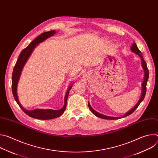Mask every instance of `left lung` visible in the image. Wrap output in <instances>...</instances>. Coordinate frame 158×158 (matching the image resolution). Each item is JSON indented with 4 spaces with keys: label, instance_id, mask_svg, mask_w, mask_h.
Instances as JSON below:
<instances>
[{
    "label": "left lung",
    "instance_id": "8db88e82",
    "mask_svg": "<svg viewBox=\"0 0 158 158\" xmlns=\"http://www.w3.org/2000/svg\"><path fill=\"white\" fill-rule=\"evenodd\" d=\"M131 51L135 53L138 54V56H139L141 58V60H142V67L143 68L144 71V81L142 84V86H143V89H142V94H141V98L139 100V101L138 102V103L136 104V106H135L133 108H132L130 110H129L128 112H127L122 117H110V116H105V115H103L102 114H100L99 113V112H96V110H94L92 107L91 106V105H90L89 102H88V106H89V109L91 110V112H93V113L98 118H102V119H120V118H124V117H126L130 114H131L132 112L136 110L137 109V107L139 106V105L140 104V103L143 101L144 97H145V95H146V84H147V82H148V78H149V71H148V67H147V64H146V62H145V60H144L143 59V57L142 56V53L139 50L137 45L136 44V43H133V44L132 45V47H131Z\"/></svg>",
    "mask_w": 158,
    "mask_h": 158
}]
</instances>
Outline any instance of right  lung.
<instances>
[{"mask_svg":"<svg viewBox=\"0 0 158 158\" xmlns=\"http://www.w3.org/2000/svg\"><path fill=\"white\" fill-rule=\"evenodd\" d=\"M56 31H51L49 32H45L40 35H39L38 37H37L34 40H32L29 46L26 48L24 49L22 51L20 52L17 61L14 66V68L12 73V94L14 96V98L18 104V105L20 106V107L22 109L25 113L28 115L31 118H34L35 119H42V120H47V119H51L54 118H56L61 116L63 112H64L66 105H67V98H68V95L69 93L70 90L72 87V85L69 87L68 91H67L65 98H64V106L59 109V110H52V109H36L32 110H29L27 109H25L23 107L21 106L20 104L18 96L17 94V83L19 81V79L20 76L21 72L22 71V69L27 62V59L31 55L33 50L35 49L37 45L42 42H43L44 40H46L48 37L53 35L54 34H56Z\"/></svg>","mask_w":158,"mask_h":158,"instance_id":"add662e5","label":"right lung"}]
</instances>
